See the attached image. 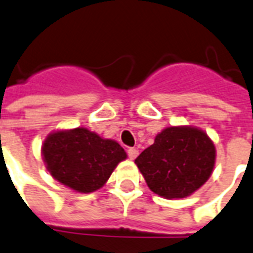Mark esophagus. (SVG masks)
Masks as SVG:
<instances>
[{
  "label": "esophagus",
  "instance_id": "esophagus-1",
  "mask_svg": "<svg viewBox=\"0 0 253 253\" xmlns=\"http://www.w3.org/2000/svg\"><path fill=\"white\" fill-rule=\"evenodd\" d=\"M127 154H128V158H130L131 160H134V159L139 155V151L136 150V148H128V150H127Z\"/></svg>",
  "mask_w": 253,
  "mask_h": 253
}]
</instances>
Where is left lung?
<instances>
[{
	"instance_id": "8db88e82",
	"label": "left lung",
	"mask_w": 253,
	"mask_h": 253,
	"mask_svg": "<svg viewBox=\"0 0 253 253\" xmlns=\"http://www.w3.org/2000/svg\"><path fill=\"white\" fill-rule=\"evenodd\" d=\"M215 156V146L204 130L172 126L155 136L135 164L152 192L173 200L189 197L209 180Z\"/></svg>"
}]
</instances>
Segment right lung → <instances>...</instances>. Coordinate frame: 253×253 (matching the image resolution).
I'll return each mask as SVG.
<instances>
[{
  "label": "right lung",
  "instance_id": "1",
  "mask_svg": "<svg viewBox=\"0 0 253 253\" xmlns=\"http://www.w3.org/2000/svg\"><path fill=\"white\" fill-rule=\"evenodd\" d=\"M49 174L79 193H91L106 184L119 163L127 158L118 143L77 127L53 131L42 146Z\"/></svg>",
  "mask_w": 253,
  "mask_h": 253
}]
</instances>
